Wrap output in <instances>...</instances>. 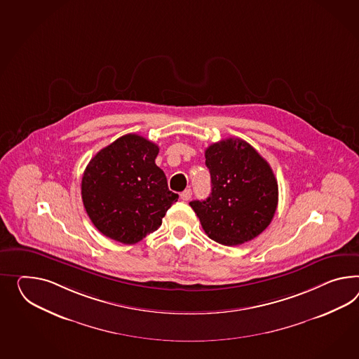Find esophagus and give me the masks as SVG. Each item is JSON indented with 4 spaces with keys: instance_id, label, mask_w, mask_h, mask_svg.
Segmentation results:
<instances>
[{
    "instance_id": "obj_1",
    "label": "esophagus",
    "mask_w": 359,
    "mask_h": 359,
    "mask_svg": "<svg viewBox=\"0 0 359 359\" xmlns=\"http://www.w3.org/2000/svg\"><path fill=\"white\" fill-rule=\"evenodd\" d=\"M191 195H193V191L190 189H187V190H184V193H181V199L187 202V201L191 199Z\"/></svg>"
}]
</instances>
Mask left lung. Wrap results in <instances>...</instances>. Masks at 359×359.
I'll list each match as a JSON object with an SVG mask.
<instances>
[{"mask_svg":"<svg viewBox=\"0 0 359 359\" xmlns=\"http://www.w3.org/2000/svg\"><path fill=\"white\" fill-rule=\"evenodd\" d=\"M211 195L190 205L210 238L237 246L257 237L276 212L278 186L269 164L248 142L229 138L205 149Z\"/></svg>","mask_w":359,"mask_h":359,"instance_id":"left-lung-1","label":"left lung"}]
</instances>
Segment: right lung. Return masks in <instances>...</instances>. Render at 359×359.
<instances>
[{
    "mask_svg": "<svg viewBox=\"0 0 359 359\" xmlns=\"http://www.w3.org/2000/svg\"><path fill=\"white\" fill-rule=\"evenodd\" d=\"M158 147L137 134H126L91 158L82 178L83 204L104 236L137 243L160 228L178 194L168 189L155 164Z\"/></svg>",
    "mask_w": 359,
    "mask_h": 359,
    "instance_id": "add662e5",
    "label": "right lung"
}]
</instances>
